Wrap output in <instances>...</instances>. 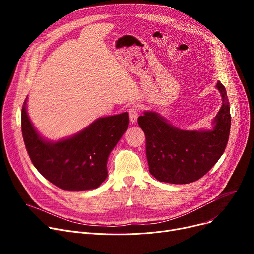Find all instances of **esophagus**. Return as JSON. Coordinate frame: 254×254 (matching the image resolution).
<instances>
[{"instance_id": "34e87169", "label": "esophagus", "mask_w": 254, "mask_h": 254, "mask_svg": "<svg viewBox=\"0 0 254 254\" xmlns=\"http://www.w3.org/2000/svg\"><path fill=\"white\" fill-rule=\"evenodd\" d=\"M139 113H140V108H139V106H137V105L131 106L130 108L128 109L129 119H130L131 123H136V122H137Z\"/></svg>"}]
</instances>
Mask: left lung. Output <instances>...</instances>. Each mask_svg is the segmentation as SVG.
Returning <instances> with one entry per match:
<instances>
[{
  "label": "left lung",
  "instance_id": "8db88e82",
  "mask_svg": "<svg viewBox=\"0 0 254 254\" xmlns=\"http://www.w3.org/2000/svg\"><path fill=\"white\" fill-rule=\"evenodd\" d=\"M216 87L221 93L222 106L211 130H183L152 111L139 116L149 172L158 181L173 184L196 181L224 152L231 129L230 103L222 83L218 81Z\"/></svg>",
  "mask_w": 254,
  "mask_h": 254
}]
</instances>
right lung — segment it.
<instances>
[{
	"label": "right lung",
	"mask_w": 254,
	"mask_h": 254,
	"mask_svg": "<svg viewBox=\"0 0 254 254\" xmlns=\"http://www.w3.org/2000/svg\"><path fill=\"white\" fill-rule=\"evenodd\" d=\"M129 124L128 113L102 117L78 134L58 142L40 136L21 110V131L35 168L52 184L64 190L97 189L108 176L107 161Z\"/></svg>",
	"instance_id": "add662e5"
}]
</instances>
